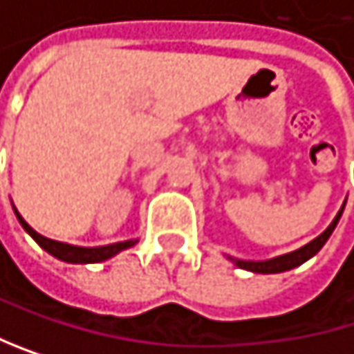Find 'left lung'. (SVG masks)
Here are the masks:
<instances>
[{"instance_id":"obj_1","label":"left lung","mask_w":354,"mask_h":354,"mask_svg":"<svg viewBox=\"0 0 354 354\" xmlns=\"http://www.w3.org/2000/svg\"><path fill=\"white\" fill-rule=\"evenodd\" d=\"M342 211L335 215V219L329 223V227L321 236H317L315 241H310L308 245H304L302 249L297 251H291L287 255H281V257H274V259H266V261H243V259H234L236 266L243 268V270H251V272H259V274H277V272H285V270H291L299 263H304L306 259H310L313 255H317L321 251V247L327 243V239L331 236L333 227L338 225V219H340Z\"/></svg>"}]
</instances>
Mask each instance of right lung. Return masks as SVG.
Returning <instances> with one entry per match:
<instances>
[{
    "mask_svg": "<svg viewBox=\"0 0 354 354\" xmlns=\"http://www.w3.org/2000/svg\"><path fill=\"white\" fill-rule=\"evenodd\" d=\"M16 217H19L21 225L33 236V241L41 249H46L50 255H55L57 259H63V261H69V263H97V261H105V259L113 257L115 253L124 251V249H129V247H133L137 243V241H124V243H115V245H107V247H91V249H88V247H73V245L59 243V241H50V239L37 234L35 230L19 215V211H16Z\"/></svg>",
    "mask_w": 354,
    "mask_h": 354,
    "instance_id": "obj_1",
    "label": "right lung"
}]
</instances>
